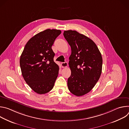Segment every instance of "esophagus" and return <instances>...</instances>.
<instances>
[{
	"label": "esophagus",
	"mask_w": 129,
	"mask_h": 129,
	"mask_svg": "<svg viewBox=\"0 0 129 129\" xmlns=\"http://www.w3.org/2000/svg\"><path fill=\"white\" fill-rule=\"evenodd\" d=\"M61 66L63 68L66 67L68 66V63L67 62H63L61 63Z\"/></svg>",
	"instance_id": "1"
}]
</instances>
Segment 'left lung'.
I'll return each mask as SVG.
<instances>
[{
	"label": "left lung",
	"mask_w": 129,
	"mask_h": 129,
	"mask_svg": "<svg viewBox=\"0 0 129 129\" xmlns=\"http://www.w3.org/2000/svg\"><path fill=\"white\" fill-rule=\"evenodd\" d=\"M63 35L71 49L68 88L73 94L82 96L92 90L100 78L102 54L95 43L86 36L72 30L64 31Z\"/></svg>",
	"instance_id": "1"
}]
</instances>
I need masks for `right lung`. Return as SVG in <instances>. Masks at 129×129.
<instances>
[{
	"label": "right lung",
	"mask_w": 129,
	"mask_h": 129,
	"mask_svg": "<svg viewBox=\"0 0 129 129\" xmlns=\"http://www.w3.org/2000/svg\"><path fill=\"white\" fill-rule=\"evenodd\" d=\"M61 33L60 30L47 29L36 34L27 42L20 56L22 75L38 94L50 91L58 77L59 67L53 61L51 46Z\"/></svg>",
	"instance_id": "right-lung-1"
}]
</instances>
